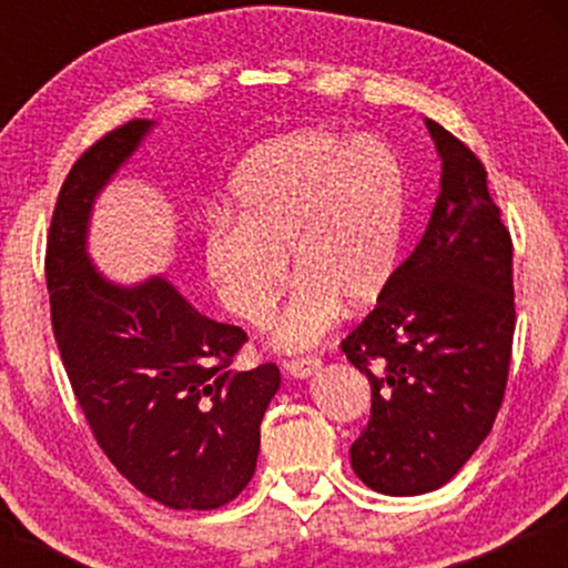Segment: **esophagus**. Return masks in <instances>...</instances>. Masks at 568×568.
Here are the masks:
<instances>
[{"label": "esophagus", "mask_w": 568, "mask_h": 568, "mask_svg": "<svg viewBox=\"0 0 568 568\" xmlns=\"http://www.w3.org/2000/svg\"><path fill=\"white\" fill-rule=\"evenodd\" d=\"M317 368H321V357H296L285 363V374L293 379H310L312 374H317Z\"/></svg>", "instance_id": "34e87169"}]
</instances>
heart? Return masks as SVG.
<instances>
[{
	"mask_svg": "<svg viewBox=\"0 0 568 568\" xmlns=\"http://www.w3.org/2000/svg\"><path fill=\"white\" fill-rule=\"evenodd\" d=\"M240 219L213 216L202 262L226 312L264 325L293 275L288 306L272 325L280 349L317 344L344 304L374 306L400 266L408 175L389 143L302 130L264 143L232 181Z\"/></svg>",
	"mask_w": 568,
	"mask_h": 568,
	"instance_id": "b5f03b06",
	"label": "heart"
}]
</instances>
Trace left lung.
<instances>
[{"mask_svg":"<svg viewBox=\"0 0 568 568\" xmlns=\"http://www.w3.org/2000/svg\"><path fill=\"white\" fill-rule=\"evenodd\" d=\"M440 194L419 245L374 312L342 342L371 382V419L352 470L389 497L440 488L491 433L513 355V240L486 168L427 120Z\"/></svg>","mask_w":568,"mask_h":568,"instance_id":"1","label":"left lung"}]
</instances>
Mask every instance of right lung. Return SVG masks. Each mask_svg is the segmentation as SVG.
Wrapping results in <instances>:
<instances>
[{
  "instance_id": "add662e5",
  "label": "right lung",
  "mask_w": 568,
  "mask_h": 568,
  "mask_svg": "<svg viewBox=\"0 0 568 568\" xmlns=\"http://www.w3.org/2000/svg\"><path fill=\"white\" fill-rule=\"evenodd\" d=\"M152 128L112 130L63 181L44 258L50 317L71 389L116 470L173 510H216L256 473L280 371H232L245 331L200 315L162 275L120 285L90 262L95 197Z\"/></svg>"
}]
</instances>
